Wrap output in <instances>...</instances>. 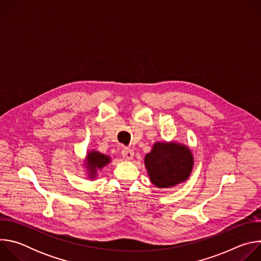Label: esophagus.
Here are the masks:
<instances>
[{"mask_svg": "<svg viewBox=\"0 0 261 261\" xmlns=\"http://www.w3.org/2000/svg\"><path fill=\"white\" fill-rule=\"evenodd\" d=\"M122 155H123L125 160L131 161L134 157V152L132 150H129V148H124L123 152H122Z\"/></svg>", "mask_w": 261, "mask_h": 261, "instance_id": "obj_1", "label": "esophagus"}]
</instances>
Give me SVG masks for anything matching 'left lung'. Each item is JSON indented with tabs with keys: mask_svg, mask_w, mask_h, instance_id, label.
<instances>
[{
	"mask_svg": "<svg viewBox=\"0 0 261 261\" xmlns=\"http://www.w3.org/2000/svg\"><path fill=\"white\" fill-rule=\"evenodd\" d=\"M193 165L190 147L174 140L155 142L151 152L144 157L147 175L159 189L172 188L187 180Z\"/></svg>",
	"mask_w": 261,
	"mask_h": 261,
	"instance_id": "obj_1",
	"label": "left lung"
}]
</instances>
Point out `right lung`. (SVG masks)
Returning a JSON list of instances; mask_svg holds the SVG:
<instances>
[{
    "label": "right lung",
    "instance_id": "1",
    "mask_svg": "<svg viewBox=\"0 0 261 261\" xmlns=\"http://www.w3.org/2000/svg\"><path fill=\"white\" fill-rule=\"evenodd\" d=\"M111 158L108 155L102 154L97 150H91L87 153L86 158L84 160V168L85 173L87 174L89 179L94 180L98 176V171H101L107 164H109Z\"/></svg>",
    "mask_w": 261,
    "mask_h": 261
}]
</instances>
